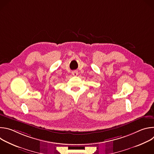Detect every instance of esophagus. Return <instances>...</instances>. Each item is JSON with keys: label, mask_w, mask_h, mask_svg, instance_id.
Returning <instances> with one entry per match:
<instances>
[{"label": "esophagus", "mask_w": 154, "mask_h": 154, "mask_svg": "<svg viewBox=\"0 0 154 154\" xmlns=\"http://www.w3.org/2000/svg\"><path fill=\"white\" fill-rule=\"evenodd\" d=\"M72 74L74 76H77V74H78V72H77V71H74V72H72Z\"/></svg>", "instance_id": "1"}]
</instances>
